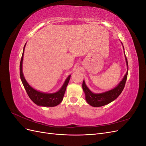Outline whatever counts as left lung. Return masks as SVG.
Listing matches in <instances>:
<instances>
[{"instance_id":"1","label":"left lung","mask_w":146,"mask_h":146,"mask_svg":"<svg viewBox=\"0 0 146 146\" xmlns=\"http://www.w3.org/2000/svg\"><path fill=\"white\" fill-rule=\"evenodd\" d=\"M121 44H122V42ZM123 49L124 50L123 46ZM124 55L126 61V65L127 67V72L125 74V76H123L122 80L119 83V84L116 87H114L113 89L104 92H100V93H94V92H92L89 88H88V86L85 84V80L83 81L82 88L85 94V99L87 102V103L91 106H92V107H102V106H104L105 105H107L110 103H111L113 100L116 99L118 98V96L121 94V92L125 86V84L127 80L128 75V70H129V66H128V62L125 54V52Z\"/></svg>"}]
</instances>
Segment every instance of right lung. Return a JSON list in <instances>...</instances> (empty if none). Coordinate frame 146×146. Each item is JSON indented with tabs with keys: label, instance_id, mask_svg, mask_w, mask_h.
I'll use <instances>...</instances> for the list:
<instances>
[{
	"label": "right lung",
	"instance_id": "add662e5",
	"mask_svg": "<svg viewBox=\"0 0 146 146\" xmlns=\"http://www.w3.org/2000/svg\"><path fill=\"white\" fill-rule=\"evenodd\" d=\"M25 45L24 47L23 55H22L20 63V77L26 92H27L30 99L32 100L35 104L38 106L46 107H52L57 106L63 100V96L64 95L65 91L66 90V87H67L70 80V75L66 79L63 86H61L60 89L55 92H53V93H46V92H41L34 89V88L31 86L28 83V82L26 81L23 72V57Z\"/></svg>",
	"mask_w": 146,
	"mask_h": 146
}]
</instances>
